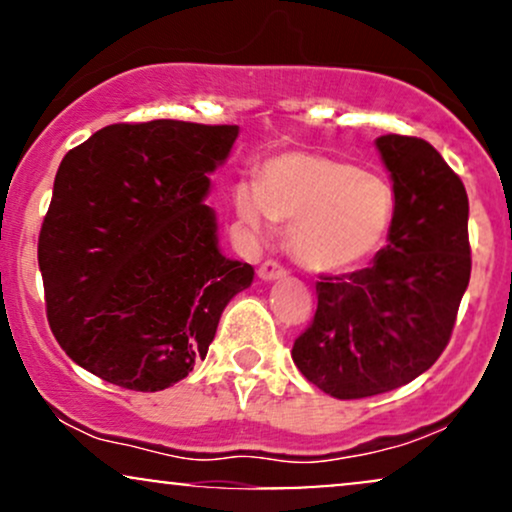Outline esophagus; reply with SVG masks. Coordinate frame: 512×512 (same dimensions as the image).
<instances>
[{"instance_id":"1","label":"esophagus","mask_w":512,"mask_h":512,"mask_svg":"<svg viewBox=\"0 0 512 512\" xmlns=\"http://www.w3.org/2000/svg\"><path fill=\"white\" fill-rule=\"evenodd\" d=\"M257 274H260V279L264 281H274V279H281V276H286V269L284 264H279L276 260H264L260 264V269H257Z\"/></svg>"}]
</instances>
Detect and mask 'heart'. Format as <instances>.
<instances>
[{
	"mask_svg": "<svg viewBox=\"0 0 512 512\" xmlns=\"http://www.w3.org/2000/svg\"><path fill=\"white\" fill-rule=\"evenodd\" d=\"M233 207L240 223L264 236L269 221L291 226L296 260L315 272H346L383 248L395 216L385 178L337 158L286 151L272 156L255 182H238Z\"/></svg>",
	"mask_w": 512,
	"mask_h": 512,
	"instance_id": "1",
	"label": "heart"
}]
</instances>
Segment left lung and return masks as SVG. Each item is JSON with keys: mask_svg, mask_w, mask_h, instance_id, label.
<instances>
[{"mask_svg": "<svg viewBox=\"0 0 512 512\" xmlns=\"http://www.w3.org/2000/svg\"><path fill=\"white\" fill-rule=\"evenodd\" d=\"M375 144L395 192L387 245L366 269L320 276L315 317L291 351L305 378L337 399L383 395L431 368L472 274L460 175L419 137Z\"/></svg>", "mask_w": 512, "mask_h": 512, "instance_id": "obj_1", "label": "left lung"}]
</instances>
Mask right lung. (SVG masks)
<instances>
[{
  "label": "right lung",
  "mask_w": 512,
  "mask_h": 512,
  "mask_svg": "<svg viewBox=\"0 0 512 512\" xmlns=\"http://www.w3.org/2000/svg\"><path fill=\"white\" fill-rule=\"evenodd\" d=\"M236 137V125L120 122L62 158L38 264L50 330L88 373L158 392L207 356L255 274L221 255L204 204Z\"/></svg>",
  "instance_id": "add662e5"
}]
</instances>
